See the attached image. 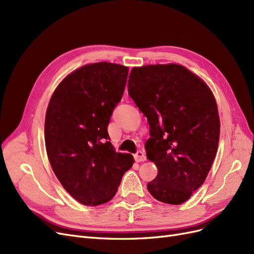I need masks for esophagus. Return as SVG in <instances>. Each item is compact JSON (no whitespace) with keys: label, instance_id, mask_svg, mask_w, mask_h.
<instances>
[{"label":"esophagus","instance_id":"obj_1","mask_svg":"<svg viewBox=\"0 0 254 254\" xmlns=\"http://www.w3.org/2000/svg\"><path fill=\"white\" fill-rule=\"evenodd\" d=\"M134 160L136 162H143V161L146 160V156L143 151H137L134 155Z\"/></svg>","mask_w":254,"mask_h":254}]
</instances>
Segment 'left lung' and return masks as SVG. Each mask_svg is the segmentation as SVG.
<instances>
[{
    "label": "left lung",
    "instance_id": "left-lung-1",
    "mask_svg": "<svg viewBox=\"0 0 254 254\" xmlns=\"http://www.w3.org/2000/svg\"><path fill=\"white\" fill-rule=\"evenodd\" d=\"M128 94L149 124L146 156L158 175L147 190L161 202H186L202 186L218 148L220 121L211 89L181 64H148L132 67Z\"/></svg>",
    "mask_w": 254,
    "mask_h": 254
}]
</instances>
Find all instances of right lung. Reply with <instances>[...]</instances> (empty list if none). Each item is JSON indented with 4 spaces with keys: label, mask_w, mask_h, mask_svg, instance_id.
<instances>
[{
    "label": "right lung",
    "mask_w": 254,
    "mask_h": 254,
    "mask_svg": "<svg viewBox=\"0 0 254 254\" xmlns=\"http://www.w3.org/2000/svg\"><path fill=\"white\" fill-rule=\"evenodd\" d=\"M128 71L106 61L83 65L58 84L48 106L44 139L53 172L84 205L110 201L134 163L130 153L115 152L107 131Z\"/></svg>",
    "instance_id": "obj_1"
}]
</instances>
